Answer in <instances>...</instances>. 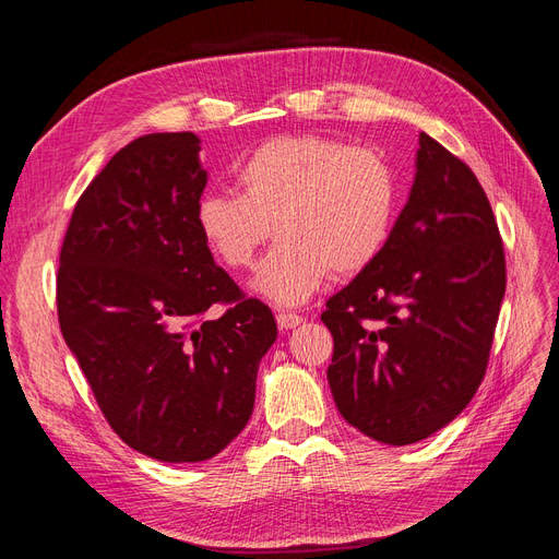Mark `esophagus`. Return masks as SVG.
<instances>
[{
  "instance_id": "1",
  "label": "esophagus",
  "mask_w": 559,
  "mask_h": 559,
  "mask_svg": "<svg viewBox=\"0 0 559 559\" xmlns=\"http://www.w3.org/2000/svg\"><path fill=\"white\" fill-rule=\"evenodd\" d=\"M275 319H277V324H280V329H282V331H289V329H296L298 324H302V317H300V314H296V312H286V310L277 312V314H275Z\"/></svg>"
}]
</instances>
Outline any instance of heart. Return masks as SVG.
<instances>
[{"instance_id":"obj_1","label":"heart","mask_w":559,"mask_h":559,"mask_svg":"<svg viewBox=\"0 0 559 559\" xmlns=\"http://www.w3.org/2000/svg\"><path fill=\"white\" fill-rule=\"evenodd\" d=\"M240 193L212 191L198 202V228L230 270L267 253L253 289L280 306L306 302L331 275L349 277L389 242L399 207V177L384 154L326 134L267 140L238 167Z\"/></svg>"}]
</instances>
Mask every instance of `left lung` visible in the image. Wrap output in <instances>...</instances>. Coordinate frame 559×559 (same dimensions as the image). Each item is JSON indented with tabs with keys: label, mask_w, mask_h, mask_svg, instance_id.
I'll list each match as a JSON object with an SVG mask.
<instances>
[{
	"label": "left lung",
	"mask_w": 559,
	"mask_h": 559,
	"mask_svg": "<svg viewBox=\"0 0 559 559\" xmlns=\"http://www.w3.org/2000/svg\"><path fill=\"white\" fill-rule=\"evenodd\" d=\"M503 292V242L478 177L421 132L386 247L321 312L337 411L386 445L450 425L485 378Z\"/></svg>",
	"instance_id": "1"
}]
</instances>
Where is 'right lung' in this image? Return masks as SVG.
<instances>
[{"mask_svg": "<svg viewBox=\"0 0 559 559\" xmlns=\"http://www.w3.org/2000/svg\"><path fill=\"white\" fill-rule=\"evenodd\" d=\"M193 132L123 146L81 193L58 267V321L109 427L160 462H205L251 417L275 317L212 259ZM227 310L209 317V308Z\"/></svg>", "mask_w": 559, "mask_h": 559, "instance_id": "obj_1", "label": "right lung"}]
</instances>
